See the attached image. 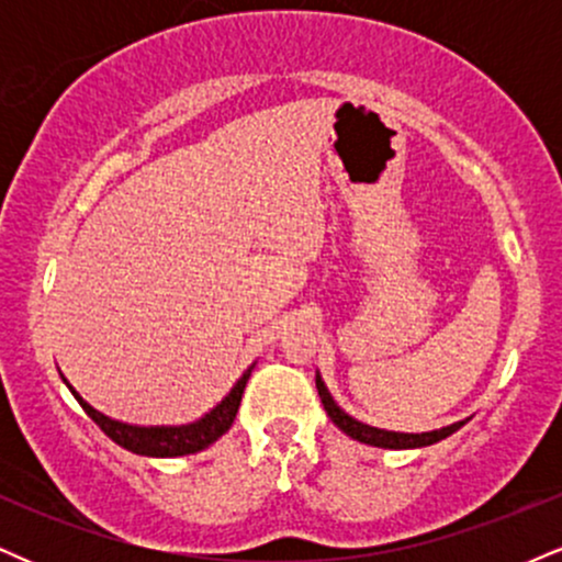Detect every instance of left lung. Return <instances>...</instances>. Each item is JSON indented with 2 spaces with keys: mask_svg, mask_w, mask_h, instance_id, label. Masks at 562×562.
Masks as SVG:
<instances>
[{
  "mask_svg": "<svg viewBox=\"0 0 562 562\" xmlns=\"http://www.w3.org/2000/svg\"><path fill=\"white\" fill-rule=\"evenodd\" d=\"M317 391H319V398H322V406H325L327 417L338 425L340 430H344L346 436H351L353 441H362V443H370V447H380V449H420V447H430V443L441 441V438H447L454 434V430H460L465 420L460 423H451L447 428H438V430H428V434H396V430H383V428H372V425H364L359 420H353L348 412L340 409L338 404H335V398L330 396V391H327L325 380L317 372Z\"/></svg>",
  "mask_w": 562,
  "mask_h": 562,
  "instance_id": "left-lung-1",
  "label": "left lung"
}]
</instances>
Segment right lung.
I'll list each match as a JSON object with an SVG mask.
<instances>
[{"label":"right lung","mask_w":562,"mask_h":562,"mask_svg":"<svg viewBox=\"0 0 562 562\" xmlns=\"http://www.w3.org/2000/svg\"><path fill=\"white\" fill-rule=\"evenodd\" d=\"M250 370H254V364L243 372V378L232 385V391L209 412V415H203L200 420L187 423V425H128V423L113 420V417L97 412L92 404L83 402L79 391H76L66 378L63 375L60 378L63 383L68 385V391L74 393L76 402L81 404V409L87 412V415L100 425L102 434L113 438L119 447H124L142 457H184V454H195V451L209 449L211 443L218 441V438L232 428L237 409H240L243 391L250 378Z\"/></svg>","instance_id":"obj_1"}]
</instances>
